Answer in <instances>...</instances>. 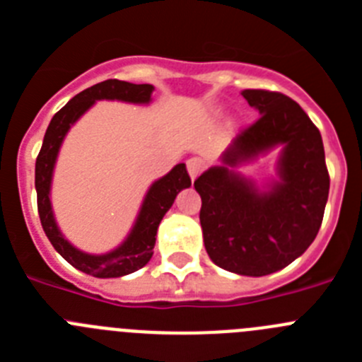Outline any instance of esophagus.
Wrapping results in <instances>:
<instances>
[{
  "mask_svg": "<svg viewBox=\"0 0 362 362\" xmlns=\"http://www.w3.org/2000/svg\"><path fill=\"white\" fill-rule=\"evenodd\" d=\"M204 166H206V163H204L203 158H190L187 161V168H188V174H190L192 179H196L197 175L201 174V172L204 170Z\"/></svg>",
  "mask_w": 362,
  "mask_h": 362,
  "instance_id": "1",
  "label": "esophagus"
}]
</instances>
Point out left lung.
I'll use <instances>...</instances> for the list:
<instances>
[{
    "mask_svg": "<svg viewBox=\"0 0 362 362\" xmlns=\"http://www.w3.org/2000/svg\"><path fill=\"white\" fill-rule=\"evenodd\" d=\"M259 112L252 127L233 137L196 179L204 248L217 267L261 277L288 267L306 252L322 223L330 177L317 127L286 95L243 90ZM281 146L276 177L259 189L237 168Z\"/></svg>",
    "mask_w": 362,
    "mask_h": 362,
    "instance_id": "8db88e82",
    "label": "left lung"
}]
</instances>
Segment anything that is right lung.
<instances>
[{"label":"right lung","instance_id":"add662e5","mask_svg":"<svg viewBox=\"0 0 362 362\" xmlns=\"http://www.w3.org/2000/svg\"><path fill=\"white\" fill-rule=\"evenodd\" d=\"M152 92L153 86L148 83L134 85V83L119 81V79H107V81H101L79 92L52 117L49 129L45 132L40 156L36 159L37 212H40L41 226H43L47 238L66 263L85 272L88 276L99 277V279L129 276L148 263L153 254L159 223H161L163 216L170 210L179 192L192 185L190 175H188L185 163H179L168 174L153 181L146 190L141 209L137 212L132 228H130L129 235L123 239V243L107 254H86V252L76 248L63 235L56 223V217H54L50 188H52L57 153L65 141L66 134L72 129V124L88 108L94 107L95 101L108 99V101H123V103L148 105L152 101Z\"/></svg>","mask_w":362,"mask_h":362}]
</instances>
